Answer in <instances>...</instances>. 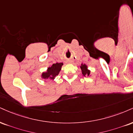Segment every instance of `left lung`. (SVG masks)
I'll return each instance as SVG.
<instances>
[{
    "label": "left lung",
    "mask_w": 133,
    "mask_h": 133,
    "mask_svg": "<svg viewBox=\"0 0 133 133\" xmlns=\"http://www.w3.org/2000/svg\"><path fill=\"white\" fill-rule=\"evenodd\" d=\"M81 69H82V73L83 76H89V75H90V71H89V70L87 69V65H85V64H82L81 66Z\"/></svg>",
    "instance_id": "obj_1"
}]
</instances>
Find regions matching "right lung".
Segmentation results:
<instances>
[{
	"label": "right lung",
	"instance_id": "add662e5",
	"mask_svg": "<svg viewBox=\"0 0 133 133\" xmlns=\"http://www.w3.org/2000/svg\"><path fill=\"white\" fill-rule=\"evenodd\" d=\"M63 64L62 63H56L53 64L51 68L48 69V71L46 72H43L42 74L43 79H53L56 77L58 74L59 73V71L61 69V67Z\"/></svg>",
	"mask_w": 133,
	"mask_h": 133
}]
</instances>
